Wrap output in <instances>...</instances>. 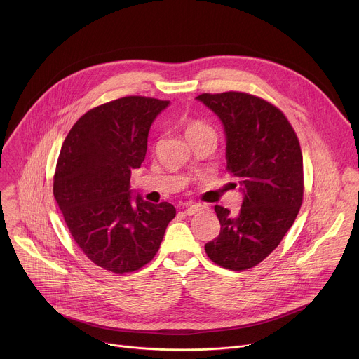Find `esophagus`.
<instances>
[{"mask_svg": "<svg viewBox=\"0 0 359 359\" xmlns=\"http://www.w3.org/2000/svg\"><path fill=\"white\" fill-rule=\"evenodd\" d=\"M183 209H184V213H186L187 216H193V215H196L197 212H200V210L203 209V206H200V204H196V203L189 201V203H184V204H183Z\"/></svg>", "mask_w": 359, "mask_h": 359, "instance_id": "obj_1", "label": "esophagus"}]
</instances>
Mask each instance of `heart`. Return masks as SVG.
Segmentation results:
<instances>
[{
	"instance_id": "b5f03b06",
	"label": "heart",
	"mask_w": 359,
	"mask_h": 359,
	"mask_svg": "<svg viewBox=\"0 0 359 359\" xmlns=\"http://www.w3.org/2000/svg\"><path fill=\"white\" fill-rule=\"evenodd\" d=\"M203 128H208V126H204V125H201V123H198V122H193V123H190V125L187 126V129H186V136H187V135H191V133H194V132H197V130H200V129H203Z\"/></svg>"
}]
</instances>
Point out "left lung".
I'll return each mask as SVG.
<instances>
[{
	"label": "left lung",
	"instance_id": "8db88e82",
	"mask_svg": "<svg viewBox=\"0 0 359 359\" xmlns=\"http://www.w3.org/2000/svg\"><path fill=\"white\" fill-rule=\"evenodd\" d=\"M220 119L227 170L238 180L241 209L231 216L216 206L220 234L206 243L209 259L241 271L262 263L292 226L302 203V155L280 109L243 92L196 97Z\"/></svg>",
	"mask_w": 359,
	"mask_h": 359
}]
</instances>
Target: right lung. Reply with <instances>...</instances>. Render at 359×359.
I'll return each mask as SVG.
<instances>
[{
	"mask_svg": "<svg viewBox=\"0 0 359 359\" xmlns=\"http://www.w3.org/2000/svg\"><path fill=\"white\" fill-rule=\"evenodd\" d=\"M169 100L126 96L86 112L64 140L54 196L79 248L116 274L139 270L158 252L173 204H153L130 189L146 156L151 123Z\"/></svg>",
	"mask_w": 359,
	"mask_h": 359,
	"instance_id": "1",
	"label": "right lung"
}]
</instances>
